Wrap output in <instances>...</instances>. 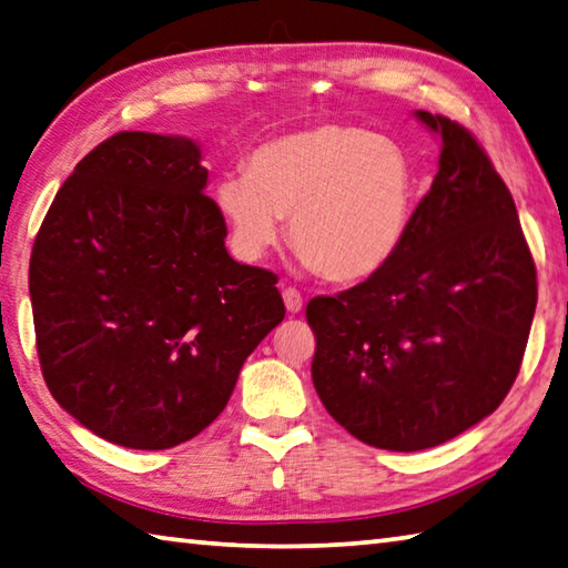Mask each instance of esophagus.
<instances>
[{
    "label": "esophagus",
    "instance_id": "esophagus-1",
    "mask_svg": "<svg viewBox=\"0 0 568 568\" xmlns=\"http://www.w3.org/2000/svg\"><path fill=\"white\" fill-rule=\"evenodd\" d=\"M282 296H284V304H286V312H288V314H298V312H302V306H304V298H302V294L296 292L294 286L284 288Z\"/></svg>",
    "mask_w": 568,
    "mask_h": 568
}]
</instances>
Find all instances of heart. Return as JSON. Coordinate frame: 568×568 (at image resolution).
Returning <instances> with one entry per match:
<instances>
[{"instance_id":"b5f03b06","label":"heart","mask_w":568,"mask_h":568,"mask_svg":"<svg viewBox=\"0 0 568 568\" xmlns=\"http://www.w3.org/2000/svg\"><path fill=\"white\" fill-rule=\"evenodd\" d=\"M417 180L390 138L356 125L321 123L270 138L247 158V173L215 185V205L242 260H262L282 237L331 282L381 272L410 227Z\"/></svg>"}]
</instances>
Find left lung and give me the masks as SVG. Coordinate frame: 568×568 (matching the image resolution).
Wrapping results in <instances>:
<instances>
[{
    "label": "left lung",
    "mask_w": 568,
    "mask_h": 568,
    "mask_svg": "<svg viewBox=\"0 0 568 568\" xmlns=\"http://www.w3.org/2000/svg\"><path fill=\"white\" fill-rule=\"evenodd\" d=\"M415 115L443 153L403 247L366 282L306 304L321 403L395 453L453 440L499 408L537 308V266L485 148L450 118Z\"/></svg>",
    "instance_id": "1"
}]
</instances>
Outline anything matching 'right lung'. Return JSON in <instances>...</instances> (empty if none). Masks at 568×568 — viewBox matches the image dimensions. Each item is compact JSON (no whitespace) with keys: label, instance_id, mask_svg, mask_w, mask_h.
Returning a JSON list of instances; mask_svg holds the SVG:
<instances>
[{"label":"right lung","instance_id":"right-lung-1","mask_svg":"<svg viewBox=\"0 0 568 568\" xmlns=\"http://www.w3.org/2000/svg\"><path fill=\"white\" fill-rule=\"evenodd\" d=\"M205 185L190 138L123 131L73 168L37 232L41 373L53 400L109 443L192 440L284 318L276 274L227 254Z\"/></svg>","mask_w":568,"mask_h":568}]
</instances>
